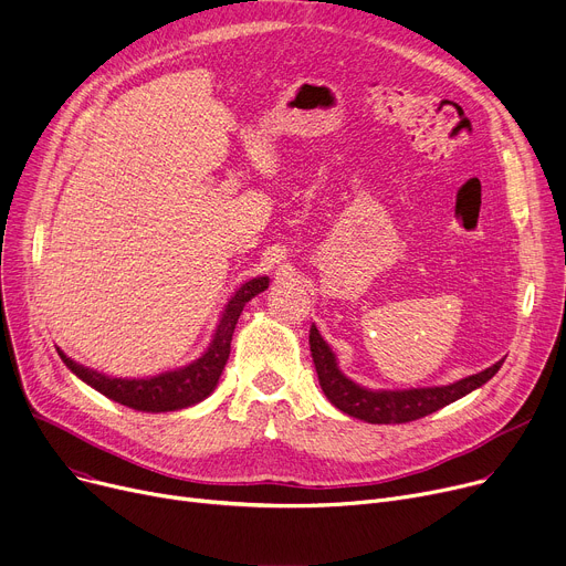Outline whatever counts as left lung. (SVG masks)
Returning <instances> with one entry per match:
<instances>
[{
	"instance_id": "8db88e82",
	"label": "left lung",
	"mask_w": 566,
	"mask_h": 566,
	"mask_svg": "<svg viewBox=\"0 0 566 566\" xmlns=\"http://www.w3.org/2000/svg\"><path fill=\"white\" fill-rule=\"evenodd\" d=\"M310 346L314 366L318 373V382L327 400L342 409L348 417H355L366 423H409L428 417V413L455 402L458 398L471 394L482 387L486 380H492L503 366V359L494 366H489L469 378L448 385V387H426V389H405V391H370L336 368V359L329 346L323 342L316 325L310 329Z\"/></svg>"
}]
</instances>
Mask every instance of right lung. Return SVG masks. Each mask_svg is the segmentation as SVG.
I'll return each mask as SVG.
<instances>
[{
    "label": "right lung",
    "instance_id": "right-lung-1",
    "mask_svg": "<svg viewBox=\"0 0 566 566\" xmlns=\"http://www.w3.org/2000/svg\"><path fill=\"white\" fill-rule=\"evenodd\" d=\"M263 289H269V277H254V280L245 282L234 293L228 307H224V314L218 323V329L213 334V342H211L209 350L193 364L170 370V373H161V375H157V378H147V380L106 378V375H102V373H95L91 368L80 366L77 361H72L61 350H59V355H61L63 364L74 375H77V378H82L86 385H91L106 398L116 400L120 405H127L132 409L172 411V409L191 407V405L205 400L216 389L220 373L230 357V346H232V334H234L237 321H239L248 300H252Z\"/></svg>",
    "mask_w": 566,
    "mask_h": 566
}]
</instances>
